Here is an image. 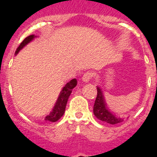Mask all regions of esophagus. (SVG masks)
Listing matches in <instances>:
<instances>
[{"label": "esophagus", "mask_w": 157, "mask_h": 157, "mask_svg": "<svg viewBox=\"0 0 157 157\" xmlns=\"http://www.w3.org/2000/svg\"><path fill=\"white\" fill-rule=\"evenodd\" d=\"M91 78H92V74L90 72H86V73L84 74L81 80H82L83 82H88V81H90V80Z\"/></svg>", "instance_id": "esophagus-1"}]
</instances>
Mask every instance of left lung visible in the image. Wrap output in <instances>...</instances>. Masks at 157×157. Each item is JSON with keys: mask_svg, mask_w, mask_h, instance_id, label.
Instances as JSON below:
<instances>
[{"mask_svg": "<svg viewBox=\"0 0 157 157\" xmlns=\"http://www.w3.org/2000/svg\"><path fill=\"white\" fill-rule=\"evenodd\" d=\"M97 98L94 105V114L98 120L102 121L107 122L108 124H115L121 123L124 121V118L121 117H117L116 115L110 112L107 109V105L105 103L104 97L100 87L97 86Z\"/></svg>", "mask_w": 157, "mask_h": 157, "instance_id": "1", "label": "left lung"}]
</instances>
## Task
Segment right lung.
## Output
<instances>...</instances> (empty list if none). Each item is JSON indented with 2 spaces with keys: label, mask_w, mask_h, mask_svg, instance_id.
I'll return each instance as SVG.
<instances>
[{
  "label": "right lung",
  "mask_w": 157,
  "mask_h": 157,
  "mask_svg": "<svg viewBox=\"0 0 157 157\" xmlns=\"http://www.w3.org/2000/svg\"><path fill=\"white\" fill-rule=\"evenodd\" d=\"M36 37L35 35H31L28 37H26L24 40H23V42L21 43L18 49L15 51V55L18 54V53L20 51L23 47H25L26 45H28V43H30L31 41H33L35 38ZM77 85V81L76 79H72L71 81L67 82L65 85V86L63 87L62 90L60 91L59 98L57 99L56 103L54 104V107H53L52 111L50 112V113L48 116H46L45 118V121L50 122H56L57 121H59L63 115L64 114L65 112V108H66V105L68 100L69 96L71 95L72 89L75 88Z\"/></svg>",
  "instance_id": "1"
}]
</instances>
